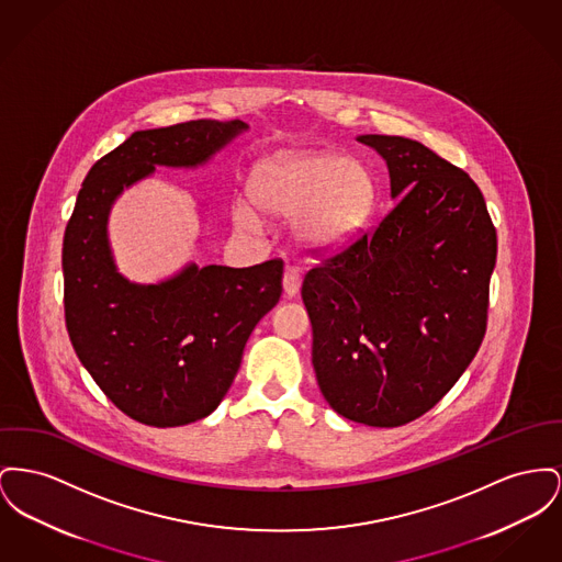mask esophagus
Here are the masks:
<instances>
[{"label":"esophagus","mask_w":562,"mask_h":562,"mask_svg":"<svg viewBox=\"0 0 562 562\" xmlns=\"http://www.w3.org/2000/svg\"><path fill=\"white\" fill-rule=\"evenodd\" d=\"M284 297H295L299 291V271L295 267H286L284 271Z\"/></svg>","instance_id":"obj_1"}]
</instances>
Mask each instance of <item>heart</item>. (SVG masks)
Returning <instances> with one entry per match:
<instances>
[{
    "label": "heart",
    "mask_w": 562,
    "mask_h": 562,
    "mask_svg": "<svg viewBox=\"0 0 562 562\" xmlns=\"http://www.w3.org/2000/svg\"><path fill=\"white\" fill-rule=\"evenodd\" d=\"M248 195L271 221L295 218V244L314 255L352 244L363 232L373 203L363 167L341 155L305 150H278L259 159L248 173ZM254 209L244 201L235 203V225L248 232L259 229L261 216Z\"/></svg>",
    "instance_id": "b5f03b06"
}]
</instances>
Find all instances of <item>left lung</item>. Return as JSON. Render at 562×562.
<instances>
[{"instance_id":"8db88e82","label":"left lung","mask_w":562,"mask_h":562,"mask_svg":"<svg viewBox=\"0 0 562 562\" xmlns=\"http://www.w3.org/2000/svg\"><path fill=\"white\" fill-rule=\"evenodd\" d=\"M398 199L371 235L310 269L301 297L312 364L330 407L367 427H401L473 361L488 314L496 232L477 184L425 144L359 135Z\"/></svg>"}]
</instances>
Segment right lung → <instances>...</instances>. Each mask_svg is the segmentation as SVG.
<instances>
[{"label":"right lung","mask_w":562,"mask_h":562,"mask_svg":"<svg viewBox=\"0 0 562 562\" xmlns=\"http://www.w3.org/2000/svg\"><path fill=\"white\" fill-rule=\"evenodd\" d=\"M244 121H189L132 133L87 173L64 237V303L71 346L121 412L148 427L210 416L232 389L244 346L282 295L280 259L252 267L184 265L157 284L114 263V201L157 167L205 166Z\"/></svg>","instance_id":"right-lung-1"}]
</instances>
